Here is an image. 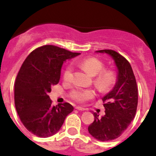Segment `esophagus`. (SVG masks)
Here are the masks:
<instances>
[{"label":"esophagus","mask_w":156,"mask_h":156,"mask_svg":"<svg viewBox=\"0 0 156 156\" xmlns=\"http://www.w3.org/2000/svg\"><path fill=\"white\" fill-rule=\"evenodd\" d=\"M75 108H76L77 110H79V111H85V108L80 107V106H76V107H75Z\"/></svg>","instance_id":"obj_1"}]
</instances>
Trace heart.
<instances>
[{
    "mask_svg": "<svg viewBox=\"0 0 156 156\" xmlns=\"http://www.w3.org/2000/svg\"><path fill=\"white\" fill-rule=\"evenodd\" d=\"M79 65L85 68L91 76H95L94 78V84L95 86L102 91L111 89L117 81V75L115 72L112 70H105V65L101 61L96 58H88L79 62ZM73 67L68 65L64 71V80L65 81H71L73 79ZM95 92L91 88H81L79 87L74 88L70 92V96L78 102H84L94 98Z\"/></svg>",
    "mask_w": 156,
    "mask_h": 156,
    "instance_id": "heart-1",
    "label": "heart"
}]
</instances>
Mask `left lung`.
Returning <instances> with one entry per match:
<instances>
[{
    "label": "left lung",
    "mask_w": 156,
    "mask_h": 156,
    "mask_svg": "<svg viewBox=\"0 0 156 156\" xmlns=\"http://www.w3.org/2000/svg\"><path fill=\"white\" fill-rule=\"evenodd\" d=\"M109 55L115 61L118 78L113 89L102 98L105 115L99 117L93 112L94 120L88 132L101 142L119 138L134 119L138 105V88L130 63L113 50L96 51Z\"/></svg>",
    "instance_id": "obj_1"
}]
</instances>
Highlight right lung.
<instances>
[{"mask_svg": "<svg viewBox=\"0 0 156 156\" xmlns=\"http://www.w3.org/2000/svg\"><path fill=\"white\" fill-rule=\"evenodd\" d=\"M79 55L44 45L30 52L23 62L14 84V104L21 122L32 134L41 138L55 135L73 111L68 102L52 105L48 93L59 82L64 62Z\"/></svg>", "mask_w": 156, "mask_h": 156, "instance_id": "add662e5", "label": "right lung"}]
</instances>
